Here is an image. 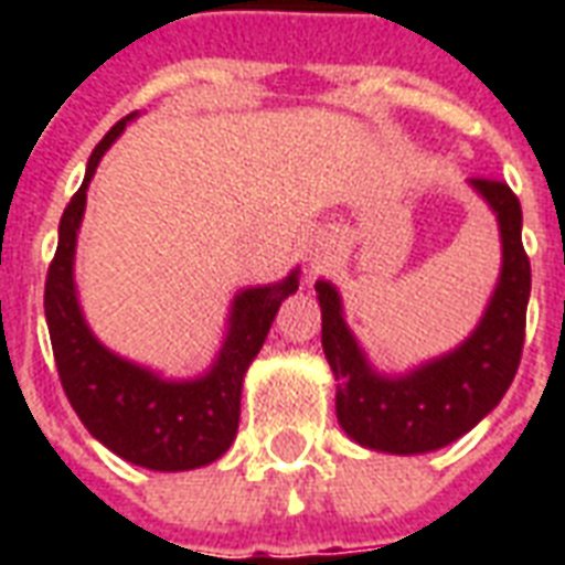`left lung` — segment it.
<instances>
[{"instance_id": "8db88e82", "label": "left lung", "mask_w": 565, "mask_h": 565, "mask_svg": "<svg viewBox=\"0 0 565 565\" xmlns=\"http://www.w3.org/2000/svg\"><path fill=\"white\" fill-rule=\"evenodd\" d=\"M499 213L504 264L481 326L457 352L411 372L381 377L366 366L340 313V296L319 281L322 349L337 377V419L361 446L390 455L434 451L472 430L513 384L525 345L531 260L522 246V204L501 179H472Z\"/></svg>"}]
</instances>
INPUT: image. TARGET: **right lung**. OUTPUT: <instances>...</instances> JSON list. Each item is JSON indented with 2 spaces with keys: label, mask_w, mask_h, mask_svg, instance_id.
I'll return each instance as SVG.
<instances>
[{
  "label": "right lung",
  "mask_w": 565,
  "mask_h": 565,
  "mask_svg": "<svg viewBox=\"0 0 565 565\" xmlns=\"http://www.w3.org/2000/svg\"><path fill=\"white\" fill-rule=\"evenodd\" d=\"M128 119L131 117L119 119L93 149L82 188L75 190L61 216L55 257L46 273L43 308L57 377L84 428L128 463L154 472H181L213 463L231 446L239 422L243 375L260 352L281 301L296 292L299 281L296 275H290L275 287L239 292L220 361L211 375L199 381L167 384L152 372L119 361L117 354L102 349L84 326L75 301V231L82 222L93 172Z\"/></svg>",
  "instance_id": "add662e5"
}]
</instances>
